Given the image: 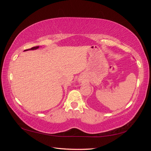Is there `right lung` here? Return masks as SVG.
<instances>
[{"label": "right lung", "instance_id": "right-lung-1", "mask_svg": "<svg viewBox=\"0 0 151 151\" xmlns=\"http://www.w3.org/2000/svg\"><path fill=\"white\" fill-rule=\"evenodd\" d=\"M39 48V47L38 46H37V47H33V48H30V49H28V50H25L24 51H27V50H36V49H38Z\"/></svg>", "mask_w": 151, "mask_h": 151}]
</instances>
